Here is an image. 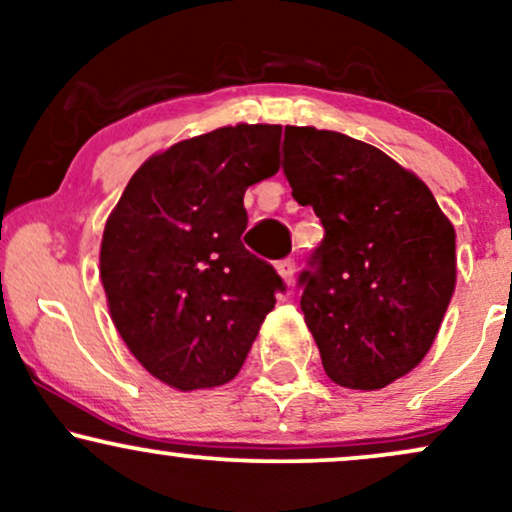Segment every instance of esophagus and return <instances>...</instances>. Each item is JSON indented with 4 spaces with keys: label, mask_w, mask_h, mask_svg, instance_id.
Returning a JSON list of instances; mask_svg holds the SVG:
<instances>
[{
    "label": "esophagus",
    "mask_w": 512,
    "mask_h": 512,
    "mask_svg": "<svg viewBox=\"0 0 512 512\" xmlns=\"http://www.w3.org/2000/svg\"><path fill=\"white\" fill-rule=\"evenodd\" d=\"M276 272H279L281 279L286 281V284H293V274H296V262L293 260H281L279 264H276Z\"/></svg>",
    "instance_id": "34e87169"
}]
</instances>
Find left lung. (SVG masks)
Listing matches in <instances>:
<instances>
[{"instance_id":"obj_1","label":"left lung","mask_w":512,"mask_h":512,"mask_svg":"<svg viewBox=\"0 0 512 512\" xmlns=\"http://www.w3.org/2000/svg\"><path fill=\"white\" fill-rule=\"evenodd\" d=\"M291 195L325 226L301 310L332 383L383 390L424 361L457 281L455 228L426 182L330 129L284 132Z\"/></svg>"}]
</instances>
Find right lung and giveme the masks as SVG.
<instances>
[{"mask_svg": "<svg viewBox=\"0 0 512 512\" xmlns=\"http://www.w3.org/2000/svg\"><path fill=\"white\" fill-rule=\"evenodd\" d=\"M281 125L219 127L158 151L105 221L101 281L122 342L163 385H226L284 281L245 250V190L279 170Z\"/></svg>", "mask_w": 512, "mask_h": 512, "instance_id": "obj_1", "label": "right lung"}]
</instances>
